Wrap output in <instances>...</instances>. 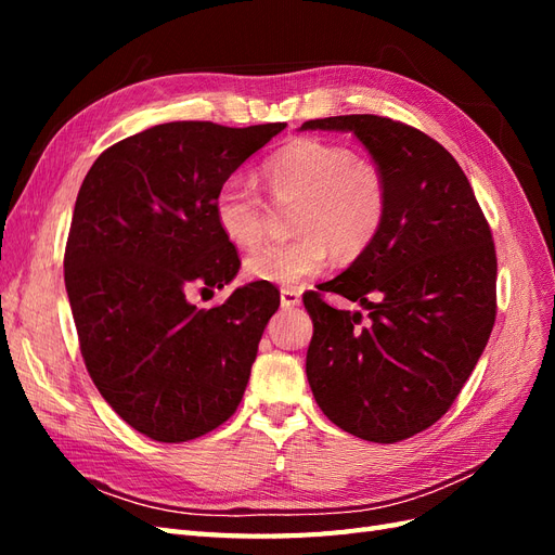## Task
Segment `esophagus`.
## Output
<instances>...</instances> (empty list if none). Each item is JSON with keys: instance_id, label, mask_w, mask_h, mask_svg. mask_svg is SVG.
Instances as JSON below:
<instances>
[{"instance_id": "34e87169", "label": "esophagus", "mask_w": 555, "mask_h": 555, "mask_svg": "<svg viewBox=\"0 0 555 555\" xmlns=\"http://www.w3.org/2000/svg\"><path fill=\"white\" fill-rule=\"evenodd\" d=\"M280 304H282V308H296V306H300V294L296 289H282Z\"/></svg>"}]
</instances>
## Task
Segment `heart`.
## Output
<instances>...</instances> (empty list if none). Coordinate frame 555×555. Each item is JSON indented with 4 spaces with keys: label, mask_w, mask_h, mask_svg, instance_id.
<instances>
[{
    "label": "heart",
    "mask_w": 555,
    "mask_h": 555,
    "mask_svg": "<svg viewBox=\"0 0 555 555\" xmlns=\"http://www.w3.org/2000/svg\"><path fill=\"white\" fill-rule=\"evenodd\" d=\"M266 176L278 196H304L294 220L300 233L251 251L245 273L255 282L294 287L324 271L331 245L340 255H357L384 222L386 184L379 169L340 143L294 141L268 159ZM212 217L233 245H257L263 236V196L257 184L245 176L224 178L212 194Z\"/></svg>",
    "instance_id": "b5f03b06"
}]
</instances>
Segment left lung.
I'll return each mask as SVG.
<instances>
[{
    "label": "left lung",
    "instance_id": "left-lung-1",
    "mask_svg": "<svg viewBox=\"0 0 555 555\" xmlns=\"http://www.w3.org/2000/svg\"><path fill=\"white\" fill-rule=\"evenodd\" d=\"M300 129L349 131L386 184L375 238L322 292L367 310L304 296L314 333L306 373L335 426L391 444L426 430L473 375L495 324L498 259L489 222L447 150L379 115H335Z\"/></svg>",
    "mask_w": 555,
    "mask_h": 555
}]
</instances>
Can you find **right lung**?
<instances>
[{"mask_svg":"<svg viewBox=\"0 0 555 555\" xmlns=\"http://www.w3.org/2000/svg\"><path fill=\"white\" fill-rule=\"evenodd\" d=\"M284 127L157 125L104 150L80 184L64 251L80 354L99 393L150 440L201 438L245 393L280 292L249 282L208 310L188 292L236 278L212 194Z\"/></svg>","mask_w":555,"mask_h":555,"instance_id":"add662e5","label":"right lung"}]
</instances>
